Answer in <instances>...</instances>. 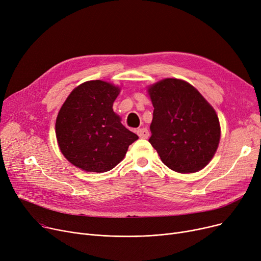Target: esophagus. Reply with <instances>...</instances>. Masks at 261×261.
Returning a JSON list of instances; mask_svg holds the SVG:
<instances>
[{"instance_id": "esophagus-1", "label": "esophagus", "mask_w": 261, "mask_h": 261, "mask_svg": "<svg viewBox=\"0 0 261 261\" xmlns=\"http://www.w3.org/2000/svg\"><path fill=\"white\" fill-rule=\"evenodd\" d=\"M136 133H138V135L141 139H148L149 136V131L147 130V128H141L136 131Z\"/></svg>"}]
</instances>
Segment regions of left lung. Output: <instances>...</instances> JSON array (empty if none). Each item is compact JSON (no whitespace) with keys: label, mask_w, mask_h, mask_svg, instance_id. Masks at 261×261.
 <instances>
[{"label":"left lung","mask_w":261,"mask_h":261,"mask_svg":"<svg viewBox=\"0 0 261 261\" xmlns=\"http://www.w3.org/2000/svg\"><path fill=\"white\" fill-rule=\"evenodd\" d=\"M153 105L149 143L171 170L193 173L214 158L220 123L214 108L188 82L166 78L148 88Z\"/></svg>","instance_id":"8db88e82"}]
</instances>
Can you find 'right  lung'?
Returning <instances> with one entry per match:
<instances>
[{
  "mask_svg": "<svg viewBox=\"0 0 261 261\" xmlns=\"http://www.w3.org/2000/svg\"><path fill=\"white\" fill-rule=\"evenodd\" d=\"M118 87L102 80L87 81L75 88L56 119V138L64 158L88 172L113 169L139 139L113 111Z\"/></svg>",
  "mask_w": 261,
  "mask_h": 261,
  "instance_id": "obj_1",
  "label": "right lung"
}]
</instances>
